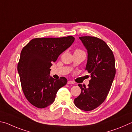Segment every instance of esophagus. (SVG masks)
Instances as JSON below:
<instances>
[{"label":"esophagus","mask_w":132,"mask_h":132,"mask_svg":"<svg viewBox=\"0 0 132 132\" xmlns=\"http://www.w3.org/2000/svg\"><path fill=\"white\" fill-rule=\"evenodd\" d=\"M74 82H73V81H72V80H68V81L67 82V84H74Z\"/></svg>","instance_id":"34e87169"}]
</instances>
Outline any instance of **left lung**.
<instances>
[{
  "label": "left lung",
  "mask_w": 132,
  "mask_h": 132,
  "mask_svg": "<svg viewBox=\"0 0 132 132\" xmlns=\"http://www.w3.org/2000/svg\"><path fill=\"white\" fill-rule=\"evenodd\" d=\"M87 52L85 70L90 75L88 87L78 86L81 93L75 98L79 109L87 111L98 107L105 100L115 75V58L112 50L104 41L92 36L79 38Z\"/></svg>",
  "instance_id": "left-lung-1"
}]
</instances>
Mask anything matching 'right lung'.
Segmentation results:
<instances>
[{"label": "right lung", "instance_id": "obj_1", "mask_svg": "<svg viewBox=\"0 0 132 132\" xmlns=\"http://www.w3.org/2000/svg\"><path fill=\"white\" fill-rule=\"evenodd\" d=\"M75 40L72 36L32 39L21 52L17 70L22 91L29 102L36 107H47L67 79H55L50 76L52 63Z\"/></svg>", "mask_w": 132, "mask_h": 132}]
</instances>
